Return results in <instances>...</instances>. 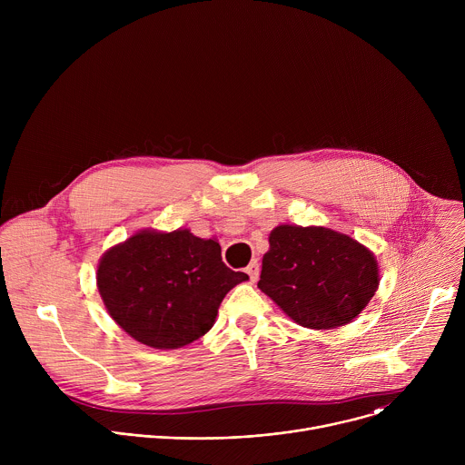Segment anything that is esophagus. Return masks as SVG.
Instances as JSON below:
<instances>
[{
  "label": "esophagus",
  "mask_w": 465,
  "mask_h": 465,
  "mask_svg": "<svg viewBox=\"0 0 465 465\" xmlns=\"http://www.w3.org/2000/svg\"><path fill=\"white\" fill-rule=\"evenodd\" d=\"M246 274L250 276V282L253 283L257 278H259V264H257V261H252L248 267H246Z\"/></svg>",
  "instance_id": "34e87169"
}]
</instances>
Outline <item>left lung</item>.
<instances>
[{
	"instance_id": "8db88e82",
	"label": "left lung",
	"mask_w": 465,
	"mask_h": 465,
	"mask_svg": "<svg viewBox=\"0 0 465 465\" xmlns=\"http://www.w3.org/2000/svg\"><path fill=\"white\" fill-rule=\"evenodd\" d=\"M257 287L309 329L350 323L379 287V264L364 244L323 226L282 224L271 232Z\"/></svg>"
}]
</instances>
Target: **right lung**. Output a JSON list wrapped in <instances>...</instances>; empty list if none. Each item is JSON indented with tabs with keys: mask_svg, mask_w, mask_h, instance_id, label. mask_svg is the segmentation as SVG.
<instances>
[{
	"mask_svg": "<svg viewBox=\"0 0 465 465\" xmlns=\"http://www.w3.org/2000/svg\"><path fill=\"white\" fill-rule=\"evenodd\" d=\"M223 262L217 239L189 230H140L106 250L97 287L108 314L134 341L176 350L213 327L224 296L246 282Z\"/></svg>",
	"mask_w": 465,
	"mask_h": 465,
	"instance_id": "right-lung-1",
	"label": "right lung"
}]
</instances>
